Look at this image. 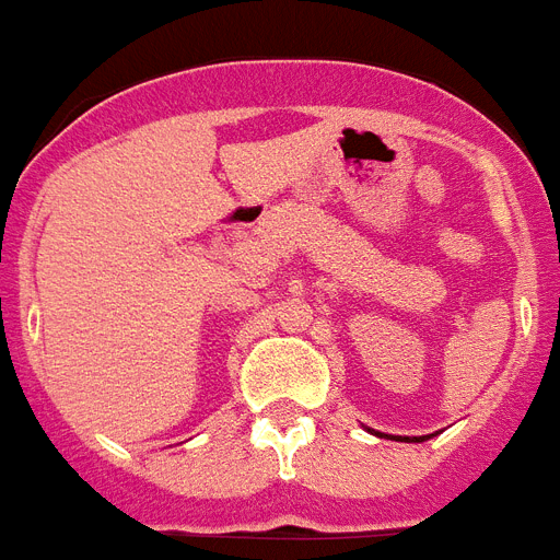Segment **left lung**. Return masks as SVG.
Returning <instances> with one entry per match:
<instances>
[{
    "label": "left lung",
    "mask_w": 560,
    "mask_h": 560,
    "mask_svg": "<svg viewBox=\"0 0 560 560\" xmlns=\"http://www.w3.org/2000/svg\"><path fill=\"white\" fill-rule=\"evenodd\" d=\"M404 441H424V439H404Z\"/></svg>",
    "instance_id": "8db88e82"
}]
</instances>
